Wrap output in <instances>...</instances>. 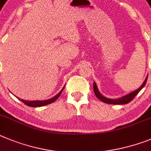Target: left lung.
<instances>
[{"instance_id": "1", "label": "left lung", "mask_w": 151, "mask_h": 151, "mask_svg": "<svg viewBox=\"0 0 151 151\" xmlns=\"http://www.w3.org/2000/svg\"><path fill=\"white\" fill-rule=\"evenodd\" d=\"M147 77H146V79H145V81H144L143 83H142V85L141 86H140L138 89H136V90L130 92V93H129V94L123 96V97L119 98V99H108V98H106V97H104V96H102V95L101 94V92H99V89H98L97 86H96V83L95 82L93 83V89H94L95 95L96 96V97H97L99 100H101V101H103V102L107 103V104H128V103H129L132 100H133V99L135 97V96L138 94L140 91L143 89V87L145 86V84H146V83H147Z\"/></svg>"}]
</instances>
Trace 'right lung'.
Returning <instances> with one entry per match:
<instances>
[{
	"instance_id": "obj_1",
	"label": "right lung",
	"mask_w": 151,
	"mask_h": 151,
	"mask_svg": "<svg viewBox=\"0 0 151 151\" xmlns=\"http://www.w3.org/2000/svg\"><path fill=\"white\" fill-rule=\"evenodd\" d=\"M64 88H65V86H64L63 88L62 89V90L60 91V92L58 93V94L56 95V96H55L54 97H52V99H48V100H44V101H26V100H23V99H19V100L21 101H22L23 103L25 104H26V105L29 106V107H33V108H37V107H42V106H45L47 105V104H51V103L54 102V101L56 100L60 96L61 93H62V92L63 91ZM19 99V98H18Z\"/></svg>"
}]
</instances>
